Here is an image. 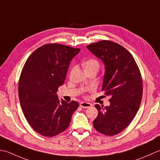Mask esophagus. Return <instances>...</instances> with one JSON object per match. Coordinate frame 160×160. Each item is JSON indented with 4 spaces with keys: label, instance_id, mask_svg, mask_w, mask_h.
I'll list each match as a JSON object with an SVG mask.
<instances>
[{
    "label": "esophagus",
    "instance_id": "esophagus-1",
    "mask_svg": "<svg viewBox=\"0 0 160 160\" xmlns=\"http://www.w3.org/2000/svg\"><path fill=\"white\" fill-rule=\"evenodd\" d=\"M80 107H82V108H88L92 107V105L89 102H81L80 103Z\"/></svg>",
    "mask_w": 160,
    "mask_h": 160
}]
</instances>
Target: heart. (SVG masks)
Returning <instances> with one entry per match:
<instances>
[{"label": "heart", "mask_w": 160, "mask_h": 160, "mask_svg": "<svg viewBox=\"0 0 160 160\" xmlns=\"http://www.w3.org/2000/svg\"><path fill=\"white\" fill-rule=\"evenodd\" d=\"M84 67L85 70H90V69H96L98 71L100 67V62L95 58H90L84 62Z\"/></svg>", "instance_id": "1"}]
</instances>
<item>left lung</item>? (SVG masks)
<instances>
[{"label": "left lung", "instance_id": "left-lung-1", "mask_svg": "<svg viewBox=\"0 0 160 160\" xmlns=\"http://www.w3.org/2000/svg\"><path fill=\"white\" fill-rule=\"evenodd\" d=\"M87 48L105 64L102 91L111 97L109 106L95 105L98 114L93 127L114 136L129 126L139 110L143 94L139 68L130 52L117 43L102 40Z\"/></svg>", "mask_w": 160, "mask_h": 160}]
</instances>
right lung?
<instances>
[{"instance_id": "1", "label": "right lung", "mask_w": 160, "mask_h": 160, "mask_svg": "<svg viewBox=\"0 0 160 160\" xmlns=\"http://www.w3.org/2000/svg\"><path fill=\"white\" fill-rule=\"evenodd\" d=\"M59 43L35 50L25 63L18 82V97L28 123L37 133L51 137L69 126L79 107L74 101H59L57 92L64 84L70 62L80 52Z\"/></svg>"}]
</instances>
